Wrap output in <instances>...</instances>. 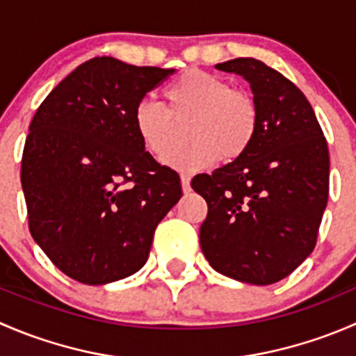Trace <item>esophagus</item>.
<instances>
[{
    "label": "esophagus",
    "instance_id": "esophagus-1",
    "mask_svg": "<svg viewBox=\"0 0 356 356\" xmlns=\"http://www.w3.org/2000/svg\"><path fill=\"white\" fill-rule=\"evenodd\" d=\"M181 184H182V191L184 193L191 191V175L181 174Z\"/></svg>",
    "mask_w": 356,
    "mask_h": 356
}]
</instances>
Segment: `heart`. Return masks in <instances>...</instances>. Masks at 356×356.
Instances as JSON below:
<instances>
[{"mask_svg":"<svg viewBox=\"0 0 356 356\" xmlns=\"http://www.w3.org/2000/svg\"><path fill=\"white\" fill-rule=\"evenodd\" d=\"M168 110L153 99H141L132 111L134 131L143 148L165 160L178 137V125L193 118L188 135L193 143L176 150L167 163L196 172L218 158L231 161L253 145L260 124L257 102L225 79L208 72L186 70L165 89Z\"/></svg>","mask_w":356,"mask_h":356,"instance_id":"obj_1","label":"heart"}]
</instances>
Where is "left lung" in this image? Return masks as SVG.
Masks as SVG:
<instances>
[{"mask_svg":"<svg viewBox=\"0 0 356 356\" xmlns=\"http://www.w3.org/2000/svg\"><path fill=\"white\" fill-rule=\"evenodd\" d=\"M215 67L250 82L260 124L245 155L191 181L208 204L200 245L220 274L274 284L317 243L329 198L327 141L303 92L277 70L254 58Z\"/></svg>","mask_w":356,"mask_h":356,"instance_id":"obj_1","label":"left lung"}]
</instances>
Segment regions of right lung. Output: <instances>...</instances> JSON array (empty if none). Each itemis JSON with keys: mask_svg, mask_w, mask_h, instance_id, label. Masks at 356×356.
Instances as JSON below:
<instances>
[{"mask_svg": "<svg viewBox=\"0 0 356 356\" xmlns=\"http://www.w3.org/2000/svg\"><path fill=\"white\" fill-rule=\"evenodd\" d=\"M174 68L96 56L67 75L29 127L20 181L34 241L68 277L102 286L148 260L181 179L145 152L132 111Z\"/></svg>", "mask_w": 356, "mask_h": 356, "instance_id": "obj_1", "label": "right lung"}]
</instances>
